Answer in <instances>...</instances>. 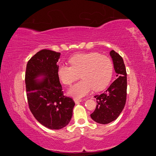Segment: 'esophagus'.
I'll list each match as a JSON object with an SVG mask.
<instances>
[{
	"mask_svg": "<svg viewBox=\"0 0 156 156\" xmlns=\"http://www.w3.org/2000/svg\"><path fill=\"white\" fill-rule=\"evenodd\" d=\"M83 100H80V99H77V98H75L74 99V101L75 103H79V102H81Z\"/></svg>",
	"mask_w": 156,
	"mask_h": 156,
	"instance_id": "1",
	"label": "esophagus"
}]
</instances>
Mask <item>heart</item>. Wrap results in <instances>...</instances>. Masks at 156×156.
Instances as JSON below:
<instances>
[{
  "mask_svg": "<svg viewBox=\"0 0 156 156\" xmlns=\"http://www.w3.org/2000/svg\"><path fill=\"white\" fill-rule=\"evenodd\" d=\"M71 66L60 64L57 68V75L65 85H70L80 77L82 80L68 90L69 96L82 98L92 88L100 91L109 83L112 75L113 64L106 56L96 52L82 53L73 55L69 60Z\"/></svg>",
  "mask_w": 156,
  "mask_h": 156,
  "instance_id": "heart-1",
  "label": "heart"
}]
</instances>
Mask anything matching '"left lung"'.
<instances>
[{"mask_svg":"<svg viewBox=\"0 0 156 156\" xmlns=\"http://www.w3.org/2000/svg\"><path fill=\"white\" fill-rule=\"evenodd\" d=\"M117 79L106 90L94 96L97 105L90 115L98 124H107L115 120L124 108L127 95V73L123 58L112 50L110 52Z\"/></svg>","mask_w":156,"mask_h":156,"instance_id":"8db88e82","label":"left lung"}]
</instances>
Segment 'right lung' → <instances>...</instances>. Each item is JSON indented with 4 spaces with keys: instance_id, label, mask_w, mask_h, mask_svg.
<instances>
[{
    "instance_id": "obj_1",
    "label": "right lung",
    "mask_w": 156,
    "mask_h": 156,
    "mask_svg": "<svg viewBox=\"0 0 156 156\" xmlns=\"http://www.w3.org/2000/svg\"><path fill=\"white\" fill-rule=\"evenodd\" d=\"M60 53L43 49L27 64L25 84L30 110L35 119L51 129H60L72 119L75 103L63 95L57 75Z\"/></svg>"
}]
</instances>
